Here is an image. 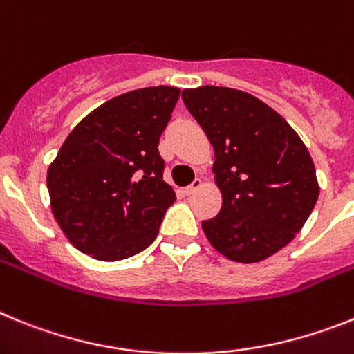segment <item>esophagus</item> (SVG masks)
Segmentation results:
<instances>
[{
  "mask_svg": "<svg viewBox=\"0 0 354 354\" xmlns=\"http://www.w3.org/2000/svg\"><path fill=\"white\" fill-rule=\"evenodd\" d=\"M201 187H203V180H199V178H196V180L192 181V183H190V185L185 189V194H194L196 190L201 189Z\"/></svg>",
  "mask_w": 354,
  "mask_h": 354,
  "instance_id": "34e87169",
  "label": "esophagus"
}]
</instances>
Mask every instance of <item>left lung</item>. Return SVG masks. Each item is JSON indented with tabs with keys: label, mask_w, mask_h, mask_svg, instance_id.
<instances>
[{
	"label": "left lung",
	"mask_w": 354,
	"mask_h": 354,
	"mask_svg": "<svg viewBox=\"0 0 354 354\" xmlns=\"http://www.w3.org/2000/svg\"><path fill=\"white\" fill-rule=\"evenodd\" d=\"M181 100L215 153L212 173L223 207L201 223L208 242L241 263L283 250L319 198L305 142L274 109L244 91L203 85L185 88Z\"/></svg>",
	"instance_id": "obj_1"
}]
</instances>
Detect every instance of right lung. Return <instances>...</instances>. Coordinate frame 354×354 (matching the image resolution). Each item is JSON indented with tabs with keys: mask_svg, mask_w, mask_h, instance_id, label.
<instances>
[{
	"mask_svg": "<svg viewBox=\"0 0 354 354\" xmlns=\"http://www.w3.org/2000/svg\"><path fill=\"white\" fill-rule=\"evenodd\" d=\"M180 88L130 91L73 128L48 167L49 205L67 241L103 262L140 253L176 199L158 140Z\"/></svg>",
	"mask_w": 354,
	"mask_h": 354,
	"instance_id": "right-lung-1",
	"label": "right lung"
}]
</instances>
